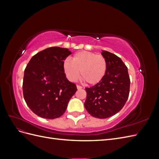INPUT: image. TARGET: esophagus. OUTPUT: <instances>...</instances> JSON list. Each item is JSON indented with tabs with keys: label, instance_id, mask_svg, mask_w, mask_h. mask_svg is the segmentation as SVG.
Here are the masks:
<instances>
[{
	"label": "esophagus",
	"instance_id": "1",
	"mask_svg": "<svg viewBox=\"0 0 159 159\" xmlns=\"http://www.w3.org/2000/svg\"><path fill=\"white\" fill-rule=\"evenodd\" d=\"M77 88H78V89H82V87H81V85H77Z\"/></svg>",
	"mask_w": 159,
	"mask_h": 159
}]
</instances>
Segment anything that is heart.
Segmentation results:
<instances>
[{
  "instance_id": "1",
  "label": "heart",
  "mask_w": 159,
  "mask_h": 159,
  "mask_svg": "<svg viewBox=\"0 0 159 159\" xmlns=\"http://www.w3.org/2000/svg\"><path fill=\"white\" fill-rule=\"evenodd\" d=\"M64 70L70 81H75L81 77L86 83L95 85L99 83L106 74L107 63L105 57L95 53L81 51L64 62Z\"/></svg>"
}]
</instances>
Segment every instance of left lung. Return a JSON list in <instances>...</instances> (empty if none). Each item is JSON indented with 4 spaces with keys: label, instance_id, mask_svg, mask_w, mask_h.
I'll list each match as a JSON object with an SVG mask.
<instances>
[{
    "label": "left lung",
    "instance_id": "left-lung-1",
    "mask_svg": "<svg viewBox=\"0 0 159 159\" xmlns=\"http://www.w3.org/2000/svg\"><path fill=\"white\" fill-rule=\"evenodd\" d=\"M107 63L103 79L98 84L85 88L87 98L84 106L94 117L106 119L118 113L129 98L130 78L127 67L112 53L102 51Z\"/></svg>",
    "mask_w": 159,
    "mask_h": 159
}]
</instances>
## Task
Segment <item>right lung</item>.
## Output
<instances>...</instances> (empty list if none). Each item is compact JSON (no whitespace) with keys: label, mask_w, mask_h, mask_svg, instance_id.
I'll use <instances>...</instances> for the list:
<instances>
[{"label":"right lung","mask_w":159,"mask_h":159,"mask_svg":"<svg viewBox=\"0 0 159 159\" xmlns=\"http://www.w3.org/2000/svg\"><path fill=\"white\" fill-rule=\"evenodd\" d=\"M71 52L50 47L30 59L24 74L22 90L25 102L38 116L53 119L61 117L76 92V85L66 78L64 62Z\"/></svg>","instance_id":"right-lung-1"}]
</instances>
